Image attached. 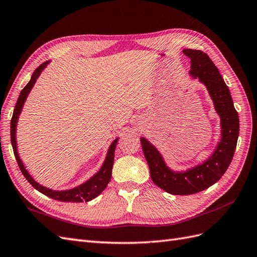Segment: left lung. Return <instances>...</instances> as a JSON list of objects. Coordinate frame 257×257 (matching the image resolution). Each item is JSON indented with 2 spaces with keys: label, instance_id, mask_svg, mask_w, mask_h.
<instances>
[{
  "label": "left lung",
  "instance_id": "8db88e82",
  "mask_svg": "<svg viewBox=\"0 0 257 257\" xmlns=\"http://www.w3.org/2000/svg\"><path fill=\"white\" fill-rule=\"evenodd\" d=\"M183 53L191 59V76L194 78L198 77L199 81L207 87L209 95L213 100L215 110L221 118L222 137L216 149L206 162L181 173L170 170L157 148L146 138H141L152 181L173 195H191L204 191L219 181L234 157L239 136L238 112L219 69L208 54L201 50L183 49Z\"/></svg>",
  "mask_w": 257,
  "mask_h": 257
}]
</instances>
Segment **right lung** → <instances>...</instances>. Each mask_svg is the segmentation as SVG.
<instances>
[{
    "label": "right lung",
    "mask_w": 257,
    "mask_h": 257,
    "mask_svg": "<svg viewBox=\"0 0 257 257\" xmlns=\"http://www.w3.org/2000/svg\"><path fill=\"white\" fill-rule=\"evenodd\" d=\"M48 63L49 62L46 61L35 69L32 77H31L30 81L28 82V84L21 90L20 95H19L18 100L16 103V106H15L13 118L11 121V142H12L15 158H16V161L18 163V166L21 170V173L23 174V176L26 177V179L30 182V184L32 185L33 188L36 189L37 191L43 193L44 195L48 196L52 199L59 200V201H69V203H83V201H89V200H92L93 198H95L97 195H99V194L106 189L107 184L110 181L113 159H114V149H115L116 143H118V138H116L115 141L110 145L109 149H108L107 157L105 159L104 164L102 167H100L98 172L91 179H89L87 182H84L83 184L77 186V188L68 190V191H53L48 188H45V186H43L41 184H38L34 180V179L30 176L26 167L23 166V163L20 160L18 151H17L16 126H17V121L19 118V114L22 110L23 104H25L31 89L33 88V85L36 82V79L38 78V76L41 75L42 71L46 66H47Z\"/></svg>",
    "instance_id": "obj_1"
}]
</instances>
